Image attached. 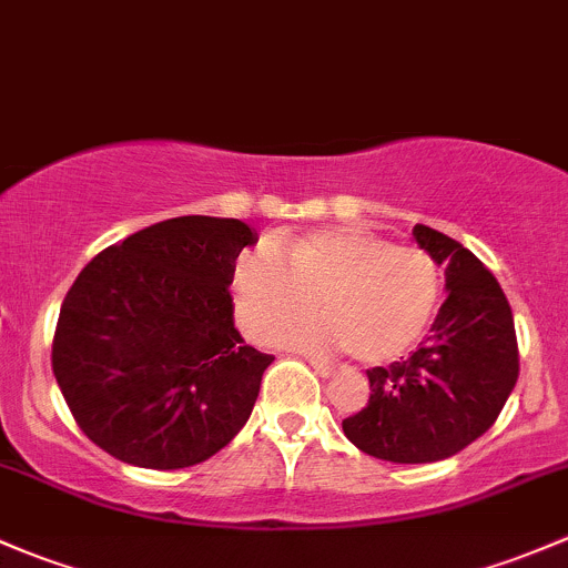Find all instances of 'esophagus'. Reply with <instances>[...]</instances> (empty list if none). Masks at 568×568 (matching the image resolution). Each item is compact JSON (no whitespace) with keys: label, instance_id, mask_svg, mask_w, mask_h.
<instances>
[{"label":"esophagus","instance_id":"1","mask_svg":"<svg viewBox=\"0 0 568 568\" xmlns=\"http://www.w3.org/2000/svg\"><path fill=\"white\" fill-rule=\"evenodd\" d=\"M306 361L314 366V372H317L320 377H331L333 374V364H327V361L323 358H306Z\"/></svg>","mask_w":568,"mask_h":568}]
</instances>
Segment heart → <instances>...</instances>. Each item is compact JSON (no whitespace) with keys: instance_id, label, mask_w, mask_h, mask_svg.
Here are the masks:
<instances>
[{"instance_id":"heart-1","label":"heart","mask_w":568,"mask_h":568,"mask_svg":"<svg viewBox=\"0 0 568 568\" xmlns=\"http://www.w3.org/2000/svg\"><path fill=\"white\" fill-rule=\"evenodd\" d=\"M440 267L418 245H394L358 226H333L295 237L284 254L273 245L243 251L232 273L237 317L254 338L271 342L324 301L331 324L290 328L282 342L347 347L364 364L410 353L440 303Z\"/></svg>"}]
</instances>
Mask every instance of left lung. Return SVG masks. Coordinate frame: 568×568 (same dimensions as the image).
<instances>
[{
  "mask_svg": "<svg viewBox=\"0 0 568 568\" xmlns=\"http://www.w3.org/2000/svg\"><path fill=\"white\" fill-rule=\"evenodd\" d=\"M420 248L446 267V292L426 342L405 361L374 366L369 402L342 420L369 457L420 465L459 454L498 420L519 377L511 306L498 278L454 237L413 226Z\"/></svg>",
  "mask_w": 568,
  "mask_h": 568,
  "instance_id": "left-lung-1",
  "label": "left lung"
}]
</instances>
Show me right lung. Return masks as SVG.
Returning a JSON list of instances; mask_svg holds the SVG:
<instances>
[{
  "instance_id": "right-lung-1",
  "label": "right lung",
  "mask_w": 568,
  "mask_h": 568,
  "mask_svg": "<svg viewBox=\"0 0 568 568\" xmlns=\"http://www.w3.org/2000/svg\"><path fill=\"white\" fill-rule=\"evenodd\" d=\"M251 243L237 219L180 215L103 248L68 290L51 369L79 429L114 459L180 470L243 429L273 361L232 320Z\"/></svg>"
}]
</instances>
